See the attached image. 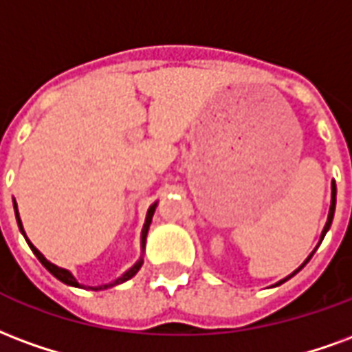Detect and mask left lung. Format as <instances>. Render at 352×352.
<instances>
[{
  "instance_id": "1",
  "label": "left lung",
  "mask_w": 352,
  "mask_h": 352,
  "mask_svg": "<svg viewBox=\"0 0 352 352\" xmlns=\"http://www.w3.org/2000/svg\"><path fill=\"white\" fill-rule=\"evenodd\" d=\"M334 210H336V182H334V184H332V204H330V212H328V221H327V225H324V230H322V236H320V240L324 238V234H327V230L330 229V225H332V219H334ZM311 257H313V253H311V255H309V257L306 258V263L302 264V266H300L298 270L292 272V274H291V276H289V278H292L294 274H298V272L302 270V268H304V266H306L307 263H309V258H311ZM289 278H285L283 281H287V279H289ZM283 281H279V283H283ZM279 283H278V285H279Z\"/></svg>"
}]
</instances>
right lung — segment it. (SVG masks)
Instances as JSON below:
<instances>
[{"mask_svg":"<svg viewBox=\"0 0 352 352\" xmlns=\"http://www.w3.org/2000/svg\"><path fill=\"white\" fill-rule=\"evenodd\" d=\"M153 212H155V204H153V206H151L150 210H148V215H146V225H144V229H142V243L146 242V234H148V227H150L151 215H153ZM16 221H18V227H20V230H22V234H24V229H22V223H20V217H18V212H16ZM24 236H25V234H24ZM25 240H28V238H25ZM28 243H30V242H28ZM30 248H32L33 253L37 255V258H39V261H41V264H43V266H45L46 270L50 272L52 276H56V278L60 279V281H63V283L73 285V287H78V283H76V279H74L73 276H71V272L63 270V268H58L56 264L48 263V261H46V258L43 257V255H41L39 251H37V250H35V248H33L32 243H30ZM140 266H142V261H138V263L135 264V266H133V268H131L129 272H125V274H123L122 278H118L116 281H114V283L101 285L99 289H107V287H112V285H118V283H123V281H127V279H131V278H133V276H135V274H137L138 268H140Z\"/></svg>","mask_w":352,"mask_h":352,"instance_id":"1","label":"right lung"}]
</instances>
